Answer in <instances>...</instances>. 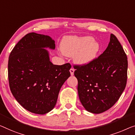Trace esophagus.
<instances>
[{
    "instance_id": "obj_1",
    "label": "esophagus",
    "mask_w": 135,
    "mask_h": 135,
    "mask_svg": "<svg viewBox=\"0 0 135 135\" xmlns=\"http://www.w3.org/2000/svg\"><path fill=\"white\" fill-rule=\"evenodd\" d=\"M70 74H71V76L74 75V68H71V69L70 70Z\"/></svg>"
}]
</instances>
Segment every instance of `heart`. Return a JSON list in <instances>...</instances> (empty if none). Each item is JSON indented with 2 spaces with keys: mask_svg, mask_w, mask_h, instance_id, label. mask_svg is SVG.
<instances>
[{
  "mask_svg": "<svg viewBox=\"0 0 135 135\" xmlns=\"http://www.w3.org/2000/svg\"><path fill=\"white\" fill-rule=\"evenodd\" d=\"M61 49L64 55L74 56V61L78 65H85L94 61L99 53L100 46L91 36L70 37L62 42Z\"/></svg>",
  "mask_w": 135,
  "mask_h": 135,
  "instance_id": "1",
  "label": "heart"
}]
</instances>
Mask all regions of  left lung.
Here are the masks:
<instances>
[{"label": "left lung", "mask_w": 135, "mask_h": 135, "mask_svg": "<svg viewBox=\"0 0 135 135\" xmlns=\"http://www.w3.org/2000/svg\"><path fill=\"white\" fill-rule=\"evenodd\" d=\"M80 101L87 111L99 114L118 101L127 79V57L115 36L110 35L107 48L85 65H75Z\"/></svg>", "instance_id": "1"}]
</instances>
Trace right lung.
<instances>
[{"label": "right lung", "instance_id": "1", "mask_svg": "<svg viewBox=\"0 0 135 135\" xmlns=\"http://www.w3.org/2000/svg\"><path fill=\"white\" fill-rule=\"evenodd\" d=\"M55 41L47 35L30 33L10 53L8 64L11 91L16 100L31 113H47L57 102L60 89L70 76L69 63L54 65L45 48L55 49Z\"/></svg>", "mask_w": 135, "mask_h": 135}]
</instances>
